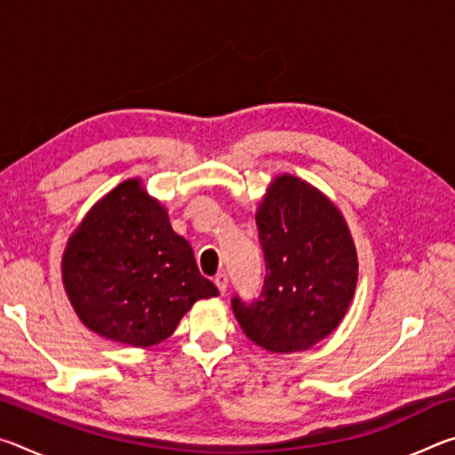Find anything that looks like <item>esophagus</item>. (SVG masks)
Listing matches in <instances>:
<instances>
[{
	"label": "esophagus",
	"mask_w": 455,
	"mask_h": 455,
	"mask_svg": "<svg viewBox=\"0 0 455 455\" xmlns=\"http://www.w3.org/2000/svg\"><path fill=\"white\" fill-rule=\"evenodd\" d=\"M214 284H217L219 291L222 292V295H225L227 287H228V276L225 273H219L217 276H214Z\"/></svg>",
	"instance_id": "obj_1"
}]
</instances>
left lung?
Listing matches in <instances>:
<instances>
[{"label":"left lung","mask_w":455,"mask_h":455,"mask_svg":"<svg viewBox=\"0 0 455 455\" xmlns=\"http://www.w3.org/2000/svg\"><path fill=\"white\" fill-rule=\"evenodd\" d=\"M265 252L259 299H233L244 335L273 353L313 347L333 333L357 287V251L337 206L297 176H276L257 211Z\"/></svg>","instance_id":"1"}]
</instances>
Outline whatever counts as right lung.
<instances>
[{
	"mask_svg": "<svg viewBox=\"0 0 455 455\" xmlns=\"http://www.w3.org/2000/svg\"><path fill=\"white\" fill-rule=\"evenodd\" d=\"M61 279L84 325L132 347L164 341L198 299L219 295L138 179L92 206L68 241Z\"/></svg>",
	"mask_w": 455,
	"mask_h": 455,
	"instance_id": "1",
	"label": "right lung"
}]
</instances>
